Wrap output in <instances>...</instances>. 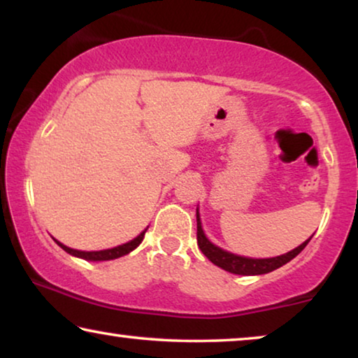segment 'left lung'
Returning a JSON list of instances; mask_svg holds the SVG:
<instances>
[{"label":"left lung","mask_w":358,"mask_h":358,"mask_svg":"<svg viewBox=\"0 0 358 358\" xmlns=\"http://www.w3.org/2000/svg\"><path fill=\"white\" fill-rule=\"evenodd\" d=\"M313 236H310L311 239ZM310 239H306L305 243H301L300 246L292 249L285 254H280L277 257H264V259H256V257H246L239 256V254H233L229 251H224L217 244H213L205 234L202 228V220H200L199 207H197V244L205 256L208 257L210 262H213L215 266L222 267L223 271L236 273V275H262V273H268L275 268L285 266L287 262H290L293 257H296L303 249L306 248V244L310 243Z\"/></svg>","instance_id":"obj_1"}]
</instances>
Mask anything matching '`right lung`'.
Segmentation results:
<instances>
[{"label": "right lung", "instance_id": "obj_1", "mask_svg": "<svg viewBox=\"0 0 358 358\" xmlns=\"http://www.w3.org/2000/svg\"><path fill=\"white\" fill-rule=\"evenodd\" d=\"M148 227H146L143 231H141L138 236L130 239L129 243H124L120 244V246H115V248H109V249H102V251H80V249H73V248H68L65 244L58 241V239L53 238V241H55L58 246H60L63 251L70 254V256H75V257H80V259H85V261H91V262H101V261H112V259H119L122 256H127V254L134 251L141 244L145 238V233Z\"/></svg>", "mask_w": 358, "mask_h": 358}]
</instances>
